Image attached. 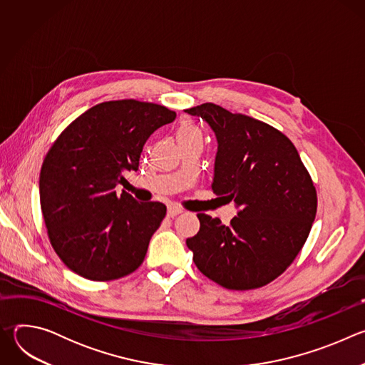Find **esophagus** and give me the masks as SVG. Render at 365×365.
I'll use <instances>...</instances> for the list:
<instances>
[{
	"instance_id": "34e87169",
	"label": "esophagus",
	"mask_w": 365,
	"mask_h": 365,
	"mask_svg": "<svg viewBox=\"0 0 365 365\" xmlns=\"http://www.w3.org/2000/svg\"><path fill=\"white\" fill-rule=\"evenodd\" d=\"M182 212H183L182 207H179V206H176V205L168 206V217H169V218H173V217H176V215H179V214H182Z\"/></svg>"
}]
</instances>
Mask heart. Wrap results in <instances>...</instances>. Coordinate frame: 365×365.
Masks as SVG:
<instances>
[{
    "mask_svg": "<svg viewBox=\"0 0 365 365\" xmlns=\"http://www.w3.org/2000/svg\"><path fill=\"white\" fill-rule=\"evenodd\" d=\"M193 135H200L197 128L192 125L190 123H182L180 127L178 128V138H185V137H193Z\"/></svg>",
    "mask_w": 365,
    "mask_h": 365,
    "instance_id": "1",
    "label": "heart"
}]
</instances>
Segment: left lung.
I'll return each instance as SVG.
<instances>
[{"label": "left lung", "instance_id": "obj_1", "mask_svg": "<svg viewBox=\"0 0 365 365\" xmlns=\"http://www.w3.org/2000/svg\"><path fill=\"white\" fill-rule=\"evenodd\" d=\"M186 113L215 133L211 187L238 210L230 225L197 214L199 232L186 245L196 267L222 287H262L302 250L317 215L315 186L293 143L272 125L210 102Z\"/></svg>", "mask_w": 365, "mask_h": 365}]
</instances>
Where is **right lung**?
<instances>
[{"label": "right lung", "mask_w": 365, "mask_h": 365, "mask_svg": "<svg viewBox=\"0 0 365 365\" xmlns=\"http://www.w3.org/2000/svg\"><path fill=\"white\" fill-rule=\"evenodd\" d=\"M175 118L158 103L102 102L51 145L40 170V206L50 244L68 269L107 282L140 267L166 206L117 195L115 186L124 172L138 169L147 138Z\"/></svg>", "instance_id": "add662e5"}]
</instances>
